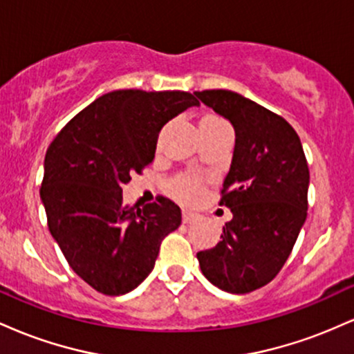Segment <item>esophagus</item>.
<instances>
[{
    "label": "esophagus",
    "instance_id": "esophagus-1",
    "mask_svg": "<svg viewBox=\"0 0 354 354\" xmlns=\"http://www.w3.org/2000/svg\"><path fill=\"white\" fill-rule=\"evenodd\" d=\"M183 223H186V225H189V223H194L198 219V214L196 213H189V211H183Z\"/></svg>",
    "mask_w": 354,
    "mask_h": 354
}]
</instances>
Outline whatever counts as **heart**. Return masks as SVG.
<instances>
[{
	"label": "heart",
	"instance_id": "heart-1",
	"mask_svg": "<svg viewBox=\"0 0 354 354\" xmlns=\"http://www.w3.org/2000/svg\"><path fill=\"white\" fill-rule=\"evenodd\" d=\"M201 123H223L216 116H205ZM168 193L183 205H193L201 198L203 183L193 176H178L168 183Z\"/></svg>",
	"mask_w": 354,
	"mask_h": 354
}]
</instances>
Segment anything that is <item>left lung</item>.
Masks as SVG:
<instances>
[{"mask_svg":"<svg viewBox=\"0 0 354 354\" xmlns=\"http://www.w3.org/2000/svg\"><path fill=\"white\" fill-rule=\"evenodd\" d=\"M194 95L231 121L236 143L219 206L233 219L221 239L196 254L219 290L250 293L281 271L308 214L310 169L301 141L283 116L228 89Z\"/></svg>","mask_w":354,"mask_h":354,"instance_id":"left-lung-1","label":"left lung"}]
</instances>
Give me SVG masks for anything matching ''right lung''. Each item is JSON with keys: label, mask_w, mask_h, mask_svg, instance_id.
I'll use <instances>...</instances> for the list:
<instances>
[{"label": "right lung", "mask_w": 354, "mask_h": 354, "mask_svg": "<svg viewBox=\"0 0 354 354\" xmlns=\"http://www.w3.org/2000/svg\"><path fill=\"white\" fill-rule=\"evenodd\" d=\"M200 101L186 91L118 89L88 104L55 136L39 194L68 265L93 290L129 293L151 273L181 209L158 196L123 203L121 186L153 161L163 126Z\"/></svg>", "instance_id": "obj_1"}]
</instances>
